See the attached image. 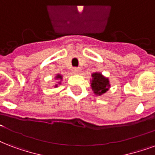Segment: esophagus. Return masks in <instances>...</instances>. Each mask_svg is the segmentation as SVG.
Instances as JSON below:
<instances>
[{
  "instance_id": "esophagus-1",
  "label": "esophagus",
  "mask_w": 155,
  "mask_h": 155,
  "mask_svg": "<svg viewBox=\"0 0 155 155\" xmlns=\"http://www.w3.org/2000/svg\"><path fill=\"white\" fill-rule=\"evenodd\" d=\"M80 68H79V67H73L72 68V72L74 73V74H79V73L80 72Z\"/></svg>"
}]
</instances>
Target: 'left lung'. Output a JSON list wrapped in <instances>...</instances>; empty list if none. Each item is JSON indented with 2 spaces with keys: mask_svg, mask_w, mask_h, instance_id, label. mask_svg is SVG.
Segmentation results:
<instances>
[{
  "mask_svg": "<svg viewBox=\"0 0 155 155\" xmlns=\"http://www.w3.org/2000/svg\"><path fill=\"white\" fill-rule=\"evenodd\" d=\"M93 80H92V88L97 95H101L108 90L109 88V80L100 74V73H94L92 75Z\"/></svg>",
  "mask_w": 155,
  "mask_h": 155,
  "instance_id": "left-lung-1",
  "label": "left lung"
}]
</instances>
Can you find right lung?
Segmentation results:
<instances>
[{
	"instance_id": "obj_1",
	"label": "right lung",
	"mask_w": 155,
	"mask_h": 155,
	"mask_svg": "<svg viewBox=\"0 0 155 155\" xmlns=\"http://www.w3.org/2000/svg\"><path fill=\"white\" fill-rule=\"evenodd\" d=\"M57 78H58H58H60V79H62V76H61V75H58V76H57Z\"/></svg>"
}]
</instances>
